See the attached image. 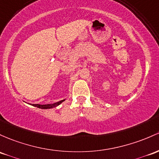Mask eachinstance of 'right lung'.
I'll use <instances>...</instances> for the list:
<instances>
[{
	"instance_id": "right-lung-1",
	"label": "right lung",
	"mask_w": 159,
	"mask_h": 159,
	"mask_svg": "<svg viewBox=\"0 0 159 159\" xmlns=\"http://www.w3.org/2000/svg\"><path fill=\"white\" fill-rule=\"evenodd\" d=\"M66 99H62V100L59 101V102H55V103L53 104H45V105H40V104H32L33 106H35V107L39 108V109H53V108L57 107L59 105H60L62 102H64Z\"/></svg>"
}]
</instances>
